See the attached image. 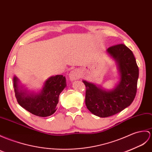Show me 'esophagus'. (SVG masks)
<instances>
[{"label": "esophagus", "instance_id": "esophagus-1", "mask_svg": "<svg viewBox=\"0 0 152 152\" xmlns=\"http://www.w3.org/2000/svg\"><path fill=\"white\" fill-rule=\"evenodd\" d=\"M69 80L71 81V82H73V81L79 79L80 77V73L79 72V70H77L76 69L71 70L69 75Z\"/></svg>", "mask_w": 152, "mask_h": 152}]
</instances>
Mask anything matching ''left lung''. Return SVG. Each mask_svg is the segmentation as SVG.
Wrapping results in <instances>:
<instances>
[{
  "label": "left lung",
  "instance_id": "obj_1",
  "mask_svg": "<svg viewBox=\"0 0 152 152\" xmlns=\"http://www.w3.org/2000/svg\"><path fill=\"white\" fill-rule=\"evenodd\" d=\"M107 52L117 64L120 80L112 90H105L83 80L86 87V104L94 115L104 118L114 115L129 106L135 97L139 68L132 51L119 44L107 48Z\"/></svg>",
  "mask_w": 152,
  "mask_h": 152
}]
</instances>
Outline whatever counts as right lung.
<instances>
[{
    "mask_svg": "<svg viewBox=\"0 0 152 152\" xmlns=\"http://www.w3.org/2000/svg\"><path fill=\"white\" fill-rule=\"evenodd\" d=\"M18 83V78L14 76L13 87L18 104L31 114L41 117L50 116L57 110L59 96L66 87V79L63 75L48 78L39 93H30L26 89H23Z\"/></svg>",
    "mask_w": 152,
    "mask_h": 152,
    "instance_id": "obj_1",
    "label": "right lung"
}]
</instances>
